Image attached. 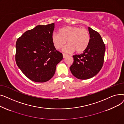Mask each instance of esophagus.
Returning <instances> with one entry per match:
<instances>
[{
  "label": "esophagus",
  "instance_id": "esophagus-1",
  "mask_svg": "<svg viewBox=\"0 0 124 124\" xmlns=\"http://www.w3.org/2000/svg\"><path fill=\"white\" fill-rule=\"evenodd\" d=\"M63 58H65V57H66L67 56H68V55L66 54H65V53H63Z\"/></svg>",
  "mask_w": 124,
  "mask_h": 124
}]
</instances>
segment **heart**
I'll list each match as a JSON object with an SVG mask.
<instances>
[{"label":"heart","instance_id":"b5f03b06","mask_svg":"<svg viewBox=\"0 0 124 124\" xmlns=\"http://www.w3.org/2000/svg\"><path fill=\"white\" fill-rule=\"evenodd\" d=\"M51 39L54 47L57 50L62 48L67 41L68 45L63 48L65 52L70 53L75 51L77 53H81L88 47L90 37L86 29L67 26L59 30V34L53 32Z\"/></svg>","mask_w":124,"mask_h":124}]
</instances>
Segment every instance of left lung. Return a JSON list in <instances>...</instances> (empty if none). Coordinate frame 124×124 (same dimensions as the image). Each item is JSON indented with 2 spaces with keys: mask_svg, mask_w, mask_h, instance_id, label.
Returning <instances> with one entry per match:
<instances>
[{
  "mask_svg": "<svg viewBox=\"0 0 124 124\" xmlns=\"http://www.w3.org/2000/svg\"><path fill=\"white\" fill-rule=\"evenodd\" d=\"M90 40L87 49L80 55L73 56L74 61L70 67L71 73L77 78L87 79L98 73L105 57V45L98 32L88 27Z\"/></svg>",
  "mask_w": 124,
  "mask_h": 124,
  "instance_id": "1",
  "label": "left lung"
}]
</instances>
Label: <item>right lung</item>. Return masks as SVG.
I'll return each mask as SVG.
<instances>
[{
  "mask_svg": "<svg viewBox=\"0 0 124 124\" xmlns=\"http://www.w3.org/2000/svg\"><path fill=\"white\" fill-rule=\"evenodd\" d=\"M55 23L38 25L26 31L16 43V61L18 68L30 80L37 82L49 80L57 65L63 59L52 42Z\"/></svg>",
  "mask_w": 124,
  "mask_h": 124,
  "instance_id": "1",
  "label": "right lung"
}]
</instances>
